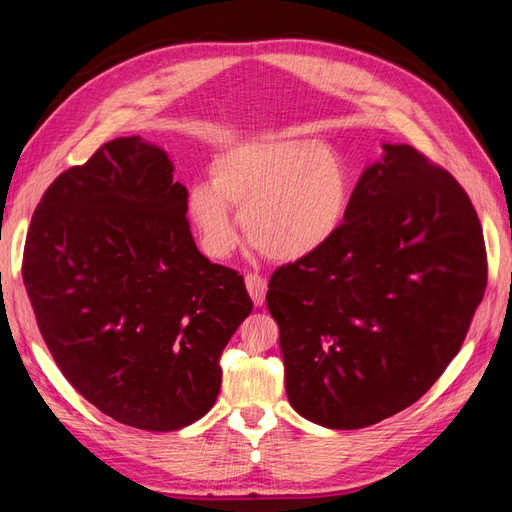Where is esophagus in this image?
<instances>
[{"instance_id": "esophagus-1", "label": "esophagus", "mask_w": 512, "mask_h": 512, "mask_svg": "<svg viewBox=\"0 0 512 512\" xmlns=\"http://www.w3.org/2000/svg\"><path fill=\"white\" fill-rule=\"evenodd\" d=\"M245 286L250 297L254 301V305H262L267 297V277H262L258 273H247L245 275Z\"/></svg>"}]
</instances>
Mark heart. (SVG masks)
Segmentation results:
<instances>
[{"mask_svg":"<svg viewBox=\"0 0 512 512\" xmlns=\"http://www.w3.org/2000/svg\"><path fill=\"white\" fill-rule=\"evenodd\" d=\"M211 185L188 194V215L211 258L239 243L228 207L243 211L245 237L273 260H301L327 245L350 207L344 160L316 141L243 143L211 164Z\"/></svg>","mask_w":512,"mask_h":512,"instance_id":"1","label":"heart"}]
</instances>
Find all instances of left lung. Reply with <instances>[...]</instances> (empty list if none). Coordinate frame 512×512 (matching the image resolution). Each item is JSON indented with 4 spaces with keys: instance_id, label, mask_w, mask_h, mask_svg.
Instances as JSON below:
<instances>
[{
    "instance_id": "obj_1",
    "label": "left lung",
    "mask_w": 512,
    "mask_h": 512,
    "mask_svg": "<svg viewBox=\"0 0 512 512\" xmlns=\"http://www.w3.org/2000/svg\"><path fill=\"white\" fill-rule=\"evenodd\" d=\"M363 170L335 237L277 267L290 406L331 429L376 425L421 399L468 335L487 286L472 200L410 145Z\"/></svg>"
}]
</instances>
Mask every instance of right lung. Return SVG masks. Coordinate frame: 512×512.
I'll list each match as a JSON object with an SVG mask.
<instances>
[{"label": "right lung", "instance_id": "obj_1", "mask_svg": "<svg viewBox=\"0 0 512 512\" xmlns=\"http://www.w3.org/2000/svg\"><path fill=\"white\" fill-rule=\"evenodd\" d=\"M188 190L141 136L104 143L44 192L23 252L40 335L64 378L115 421L177 431L205 416L252 299L198 252Z\"/></svg>", "mask_w": 512, "mask_h": 512}]
</instances>
